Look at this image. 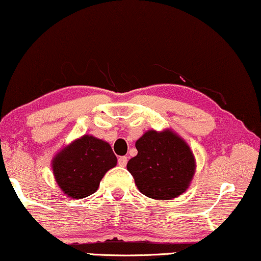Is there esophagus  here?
<instances>
[{
    "instance_id": "esophagus-1",
    "label": "esophagus",
    "mask_w": 261,
    "mask_h": 261,
    "mask_svg": "<svg viewBox=\"0 0 261 261\" xmlns=\"http://www.w3.org/2000/svg\"><path fill=\"white\" fill-rule=\"evenodd\" d=\"M118 164L120 165V166H122V168H124V166H126V164H127V156H120V158L118 159Z\"/></svg>"
}]
</instances>
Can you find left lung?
<instances>
[{
	"label": "left lung",
	"mask_w": 261,
	"mask_h": 261,
	"mask_svg": "<svg viewBox=\"0 0 261 261\" xmlns=\"http://www.w3.org/2000/svg\"><path fill=\"white\" fill-rule=\"evenodd\" d=\"M135 146L137 155L126 168L141 193L168 200L186 192L196 172V158L180 135L171 128L148 130Z\"/></svg>",
	"instance_id": "obj_1"
}]
</instances>
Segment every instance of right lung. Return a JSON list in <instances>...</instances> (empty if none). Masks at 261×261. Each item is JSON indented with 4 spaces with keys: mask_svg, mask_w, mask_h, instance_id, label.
I'll list each match as a JSON object with an SVG mask.
<instances>
[{
    "mask_svg": "<svg viewBox=\"0 0 261 261\" xmlns=\"http://www.w3.org/2000/svg\"><path fill=\"white\" fill-rule=\"evenodd\" d=\"M117 163L111 144L92 135H84L58 150L51 166L63 193L81 199L98 190L106 172Z\"/></svg>",
    "mask_w": 261,
    "mask_h": 261,
    "instance_id": "obj_1",
    "label": "right lung"
}]
</instances>
